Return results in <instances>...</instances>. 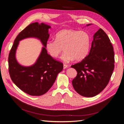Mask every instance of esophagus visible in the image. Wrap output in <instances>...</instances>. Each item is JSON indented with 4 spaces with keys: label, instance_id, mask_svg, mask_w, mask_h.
Listing matches in <instances>:
<instances>
[{
    "label": "esophagus",
    "instance_id": "obj_1",
    "mask_svg": "<svg viewBox=\"0 0 124 124\" xmlns=\"http://www.w3.org/2000/svg\"><path fill=\"white\" fill-rule=\"evenodd\" d=\"M68 67H69V66L67 65H66V64H63V69H65Z\"/></svg>",
    "mask_w": 124,
    "mask_h": 124
}]
</instances>
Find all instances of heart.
<instances>
[{
    "label": "heart",
    "mask_w": 124,
    "mask_h": 124,
    "mask_svg": "<svg viewBox=\"0 0 124 124\" xmlns=\"http://www.w3.org/2000/svg\"><path fill=\"white\" fill-rule=\"evenodd\" d=\"M91 45V38L85 31L73 29H63L58 32L55 40L48 41L45 45L46 50L52 57L56 58L65 50L61 58L65 62L75 59L80 61L88 53Z\"/></svg>",
    "instance_id": "heart-1"
}]
</instances>
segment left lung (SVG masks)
<instances>
[{
	"instance_id": "left-lung-1",
	"label": "left lung",
	"mask_w": 124,
	"mask_h": 124,
	"mask_svg": "<svg viewBox=\"0 0 124 124\" xmlns=\"http://www.w3.org/2000/svg\"><path fill=\"white\" fill-rule=\"evenodd\" d=\"M91 25H87L88 26ZM115 53L107 34L100 28L94 34L89 54L71 66L77 72L73 87L83 97H94L108 85L115 68Z\"/></svg>"
}]
</instances>
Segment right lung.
I'll return each instance as SVG.
<instances>
[{"mask_svg": "<svg viewBox=\"0 0 124 124\" xmlns=\"http://www.w3.org/2000/svg\"><path fill=\"white\" fill-rule=\"evenodd\" d=\"M50 28L43 23L29 24L17 36L9 53L8 71L12 80L29 95L39 96L47 93L55 82L57 74L63 69L62 63L48 54L45 47ZM27 37L40 39L44 47L36 63L31 66L24 67L17 62L15 55L19 41Z\"/></svg>", "mask_w": 124, "mask_h": 124, "instance_id": "right-lung-1", "label": "right lung"}]
</instances>
